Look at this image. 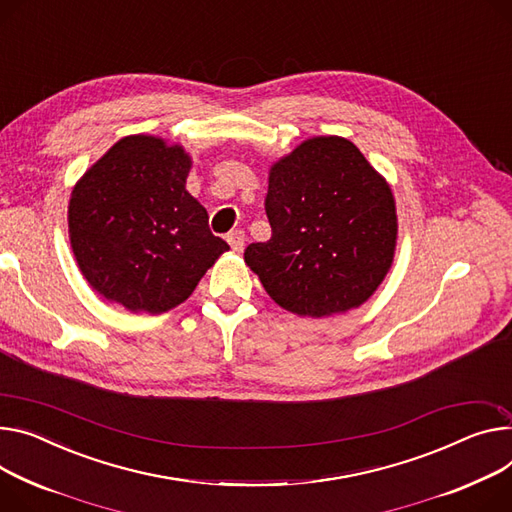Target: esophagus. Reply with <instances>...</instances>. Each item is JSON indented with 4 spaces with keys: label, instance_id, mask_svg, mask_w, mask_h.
<instances>
[{
    "label": "esophagus",
    "instance_id": "obj_1",
    "mask_svg": "<svg viewBox=\"0 0 512 512\" xmlns=\"http://www.w3.org/2000/svg\"><path fill=\"white\" fill-rule=\"evenodd\" d=\"M227 242L233 252H242L246 246V233L242 229H233L227 233Z\"/></svg>",
    "mask_w": 512,
    "mask_h": 512
}]
</instances>
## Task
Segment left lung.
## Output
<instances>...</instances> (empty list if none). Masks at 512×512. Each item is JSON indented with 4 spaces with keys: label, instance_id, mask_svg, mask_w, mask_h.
Wrapping results in <instances>:
<instances>
[{
    "label": "left lung",
    "instance_id": "left-lung-1",
    "mask_svg": "<svg viewBox=\"0 0 512 512\" xmlns=\"http://www.w3.org/2000/svg\"><path fill=\"white\" fill-rule=\"evenodd\" d=\"M264 209L270 240L250 244L244 258L281 307L332 316L381 285L396 250V203L355 143L303 141L272 166Z\"/></svg>",
    "mask_w": 512,
    "mask_h": 512
}]
</instances>
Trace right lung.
<instances>
[{
  "mask_svg": "<svg viewBox=\"0 0 512 512\" xmlns=\"http://www.w3.org/2000/svg\"><path fill=\"white\" fill-rule=\"evenodd\" d=\"M180 145L133 135L114 143L71 192L69 238L88 283L131 311L180 305L229 250L184 188Z\"/></svg>",
  "mask_w": 512,
  "mask_h": 512,
  "instance_id": "obj_1",
  "label": "right lung"
}]
</instances>
